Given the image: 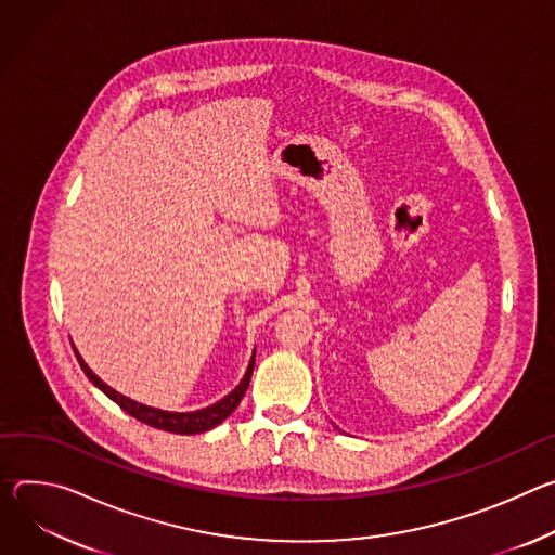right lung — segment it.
Listing matches in <instances>:
<instances>
[{
	"instance_id": "add662e5",
	"label": "right lung",
	"mask_w": 555,
	"mask_h": 555,
	"mask_svg": "<svg viewBox=\"0 0 555 555\" xmlns=\"http://www.w3.org/2000/svg\"><path fill=\"white\" fill-rule=\"evenodd\" d=\"M75 354H77V359H79V363H81V367H83L86 377H88L103 395H107L120 410H126L130 416L139 418L141 423H147V425H152V427H156V429H165V433H173V435H198V433H207V429H211V427H216L218 423H222V421L237 408V403L242 401L246 388H249V382H251V375H254V363H256V359H251V363H249V367H246V375H244V379L240 382V386H237L231 395H227L224 399H220L218 403H214V405H209V408H205V410H196V412H165V410H156V408L137 403V401H132V399H128V397L118 395L116 390H112L109 386H105V384L90 371V367L83 363V359H81V354H79L77 350H75Z\"/></svg>"
}]
</instances>
